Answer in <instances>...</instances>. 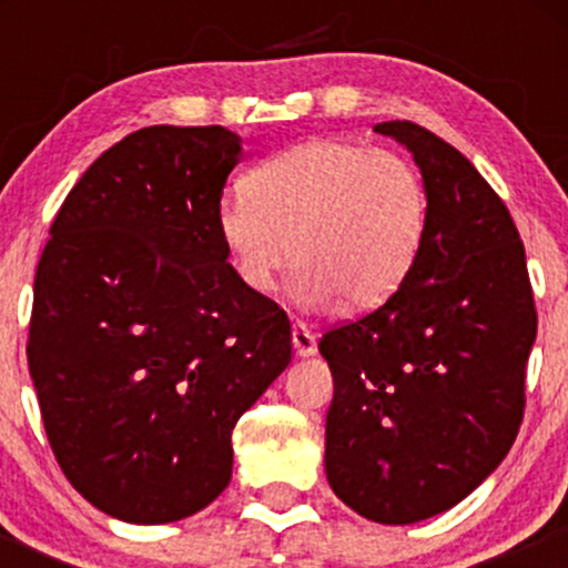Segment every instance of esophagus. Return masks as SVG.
<instances>
[{
    "label": "esophagus",
    "instance_id": "obj_1",
    "mask_svg": "<svg viewBox=\"0 0 568 568\" xmlns=\"http://www.w3.org/2000/svg\"><path fill=\"white\" fill-rule=\"evenodd\" d=\"M291 336H293V349H296L298 357L315 355L317 342H315V336H312V331L306 328L304 323H293V334Z\"/></svg>",
    "mask_w": 568,
    "mask_h": 568
}]
</instances>
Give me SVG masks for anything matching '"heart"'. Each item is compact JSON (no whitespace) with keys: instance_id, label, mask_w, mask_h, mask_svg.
<instances>
[{"instance_id":"heart-1","label":"heart","mask_w":568,"mask_h":568,"mask_svg":"<svg viewBox=\"0 0 568 568\" xmlns=\"http://www.w3.org/2000/svg\"><path fill=\"white\" fill-rule=\"evenodd\" d=\"M427 230V189L406 158L312 139L258 162L245 197L224 200L216 234L237 283L275 291L293 258L296 296L368 312L400 291Z\"/></svg>"}]
</instances>
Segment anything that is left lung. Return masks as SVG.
<instances>
[{"mask_svg":"<svg viewBox=\"0 0 568 568\" xmlns=\"http://www.w3.org/2000/svg\"><path fill=\"white\" fill-rule=\"evenodd\" d=\"M374 130L414 154L427 230L400 291L317 344L334 374L325 475L363 518L403 526L454 507L510 452L537 306L510 211L473 162L416 122Z\"/></svg>","mask_w":568,"mask_h":568,"instance_id":"obj_1","label":"left lung"}]
</instances>
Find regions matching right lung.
<instances>
[{
    "label": "right lung",
    "mask_w": 568,
    "mask_h": 568,
    "mask_svg": "<svg viewBox=\"0 0 568 568\" xmlns=\"http://www.w3.org/2000/svg\"><path fill=\"white\" fill-rule=\"evenodd\" d=\"M240 135L135 130L77 181L34 277L29 371L69 484L128 524L230 486L232 429L291 363V321L216 234Z\"/></svg>",
    "instance_id": "add662e5"
}]
</instances>
